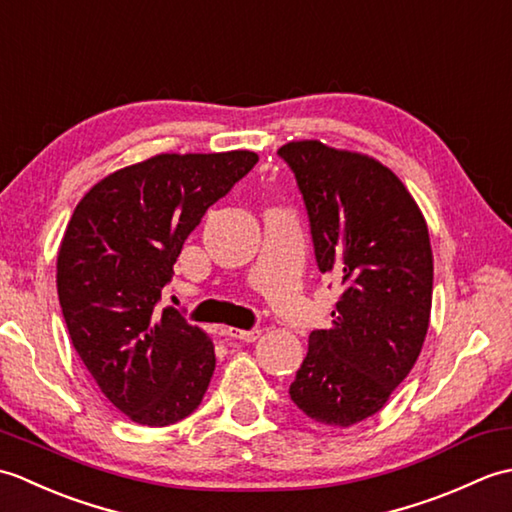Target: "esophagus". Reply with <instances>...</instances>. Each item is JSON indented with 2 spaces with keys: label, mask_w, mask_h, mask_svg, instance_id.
<instances>
[{
  "label": "esophagus",
  "mask_w": 512,
  "mask_h": 512,
  "mask_svg": "<svg viewBox=\"0 0 512 512\" xmlns=\"http://www.w3.org/2000/svg\"><path fill=\"white\" fill-rule=\"evenodd\" d=\"M226 336H231V339H239L244 343H253L259 339V334H262V330L259 328H250V330H237V328H226L224 330Z\"/></svg>",
  "instance_id": "obj_1"
}]
</instances>
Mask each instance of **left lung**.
<instances>
[{
	"label": "left lung",
	"instance_id": "left-lung-1",
	"mask_svg": "<svg viewBox=\"0 0 512 512\" xmlns=\"http://www.w3.org/2000/svg\"><path fill=\"white\" fill-rule=\"evenodd\" d=\"M306 206L314 259L341 279L330 330H312L290 398L308 418L350 427L383 409L429 328L427 222L394 173L317 140L281 147Z\"/></svg>",
	"mask_w": 512,
	"mask_h": 512
}]
</instances>
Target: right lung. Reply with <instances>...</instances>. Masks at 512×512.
<instances>
[{
	"mask_svg": "<svg viewBox=\"0 0 512 512\" xmlns=\"http://www.w3.org/2000/svg\"><path fill=\"white\" fill-rule=\"evenodd\" d=\"M253 151L160 154L85 193L65 228L57 290L74 350L112 405L147 427L187 418L215 352L184 314L160 308L184 239L255 167Z\"/></svg>",
	"mask_w": 512,
	"mask_h": 512,
	"instance_id": "right-lung-1",
	"label": "right lung"
}]
</instances>
